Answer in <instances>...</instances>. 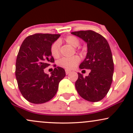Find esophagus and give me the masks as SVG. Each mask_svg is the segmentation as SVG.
<instances>
[{
    "label": "esophagus",
    "mask_w": 133,
    "mask_h": 133,
    "mask_svg": "<svg viewBox=\"0 0 133 133\" xmlns=\"http://www.w3.org/2000/svg\"><path fill=\"white\" fill-rule=\"evenodd\" d=\"M65 74H66L67 75H68V74H69L70 72H71V71H70V70H68V69H65Z\"/></svg>",
    "instance_id": "34e87169"
}]
</instances>
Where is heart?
Wrapping results in <instances>:
<instances>
[{
  "label": "heart",
  "instance_id": "b5f03b06",
  "mask_svg": "<svg viewBox=\"0 0 133 133\" xmlns=\"http://www.w3.org/2000/svg\"><path fill=\"white\" fill-rule=\"evenodd\" d=\"M64 41L68 44L72 45L74 47H77L79 45L80 41L74 36H68L64 38ZM50 52L52 56L57 58L60 54V43L59 41H55L52 43L50 47ZM81 59L78 55H74L70 57H62L58 61V65L60 67L66 69H72L75 68L79 63Z\"/></svg>",
  "mask_w": 133,
  "mask_h": 133
}]
</instances>
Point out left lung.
Wrapping results in <instances>:
<instances>
[{
    "label": "left lung",
    "mask_w": 133,
    "mask_h": 133,
    "mask_svg": "<svg viewBox=\"0 0 133 133\" xmlns=\"http://www.w3.org/2000/svg\"><path fill=\"white\" fill-rule=\"evenodd\" d=\"M71 34L87 43V56L79 68L90 69L88 76L78 73L75 83L77 91L87 101H100L109 92L112 82L114 62L110 46L103 36L91 30L74 31Z\"/></svg>",
    "instance_id": "left-lung-1"
}]
</instances>
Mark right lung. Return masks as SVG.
Instances as JSON below:
<instances>
[{"mask_svg": "<svg viewBox=\"0 0 133 133\" xmlns=\"http://www.w3.org/2000/svg\"><path fill=\"white\" fill-rule=\"evenodd\" d=\"M60 36L36 33L26 37L21 45L16 63V78L22 95L31 103L38 104L51 100L65 77V70L61 67L55 68L50 76L44 72L45 68L54 62L50 47Z\"/></svg>", "mask_w": 133, "mask_h": 133, "instance_id": "right-lung-1", "label": "right lung"}]
</instances>
